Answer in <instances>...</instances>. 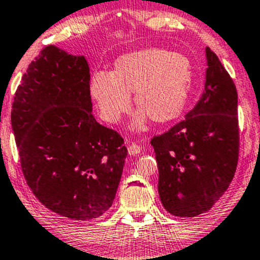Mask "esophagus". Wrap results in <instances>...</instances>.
<instances>
[{
  "instance_id": "obj_1",
  "label": "esophagus",
  "mask_w": 260,
  "mask_h": 260,
  "mask_svg": "<svg viewBox=\"0 0 260 260\" xmlns=\"http://www.w3.org/2000/svg\"><path fill=\"white\" fill-rule=\"evenodd\" d=\"M127 151H129V153L133 154V156H136V154L141 153L142 147L140 145L135 144V142H133V144H130L129 147H127Z\"/></svg>"
}]
</instances>
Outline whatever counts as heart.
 <instances>
[{
  "label": "heart",
  "mask_w": 260,
  "mask_h": 260,
  "mask_svg": "<svg viewBox=\"0 0 260 260\" xmlns=\"http://www.w3.org/2000/svg\"><path fill=\"white\" fill-rule=\"evenodd\" d=\"M193 82L190 61L179 52L148 48L115 60L112 72L98 71L89 80V94L104 121L115 124L134 103L139 108L133 127L148 119L167 124L182 114Z\"/></svg>",
  "instance_id": "heart-1"
}]
</instances>
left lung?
<instances>
[{"label":"left lung","mask_w":260,"mask_h":260,"mask_svg":"<svg viewBox=\"0 0 260 260\" xmlns=\"http://www.w3.org/2000/svg\"><path fill=\"white\" fill-rule=\"evenodd\" d=\"M205 88L185 119L151 140L158 165V194L169 214L194 217L222 197L238 161L236 86L210 48Z\"/></svg>","instance_id":"left-lung-1"}]
</instances>
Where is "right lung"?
<instances>
[{
    "label": "right lung",
    "instance_id": "1",
    "mask_svg": "<svg viewBox=\"0 0 260 260\" xmlns=\"http://www.w3.org/2000/svg\"><path fill=\"white\" fill-rule=\"evenodd\" d=\"M89 66L55 45L31 61L17 88L11 122L29 188L51 211L92 220L114 201L127 150L95 121Z\"/></svg>",
    "mask_w": 260,
    "mask_h": 260
}]
</instances>
